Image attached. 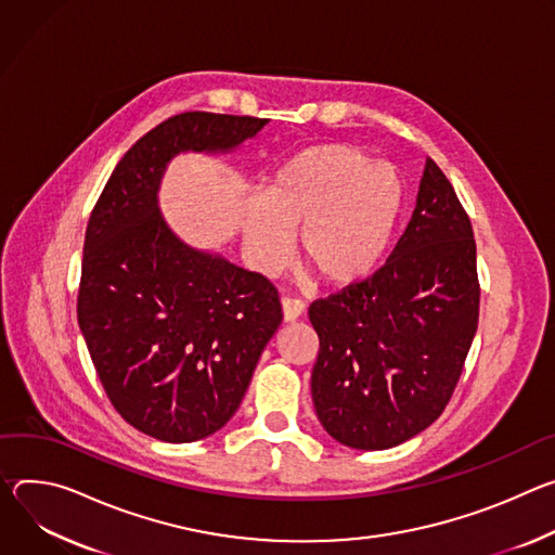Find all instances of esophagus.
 I'll use <instances>...</instances> for the list:
<instances>
[{
  "label": "esophagus",
  "instance_id": "obj_1",
  "mask_svg": "<svg viewBox=\"0 0 555 555\" xmlns=\"http://www.w3.org/2000/svg\"><path fill=\"white\" fill-rule=\"evenodd\" d=\"M304 313V304L297 301V299H291V297H284L282 299V315H284V322H295L297 318H301Z\"/></svg>",
  "mask_w": 555,
  "mask_h": 555
}]
</instances>
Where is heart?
Returning <instances> with one entry per match:
<instances>
[{"label": "heart", "instance_id": "b5f03b06", "mask_svg": "<svg viewBox=\"0 0 555 555\" xmlns=\"http://www.w3.org/2000/svg\"><path fill=\"white\" fill-rule=\"evenodd\" d=\"M401 205V184L361 147L335 143L284 163L244 220V249L262 273H278L301 233L306 269L324 284L348 286L384 256Z\"/></svg>", "mask_w": 555, "mask_h": 555}]
</instances>
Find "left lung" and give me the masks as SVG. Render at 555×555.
<instances>
[{"instance_id": "left-lung-1", "label": "left lung", "mask_w": 555, "mask_h": 555, "mask_svg": "<svg viewBox=\"0 0 555 555\" xmlns=\"http://www.w3.org/2000/svg\"><path fill=\"white\" fill-rule=\"evenodd\" d=\"M478 304L472 220L429 158L390 258L309 309L320 337L311 392L326 433L388 450L435 423L461 379Z\"/></svg>"}]
</instances>
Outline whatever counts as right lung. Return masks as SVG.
<instances>
[{"label": "right lung", "mask_w": 555, "mask_h": 555, "mask_svg": "<svg viewBox=\"0 0 555 555\" xmlns=\"http://www.w3.org/2000/svg\"><path fill=\"white\" fill-rule=\"evenodd\" d=\"M267 118L182 112L116 163L90 214L77 318L114 410L143 435L192 443L237 410L282 324L278 288L220 256L190 249L158 214L171 156L231 150Z\"/></svg>", "instance_id": "add662e5"}]
</instances>
